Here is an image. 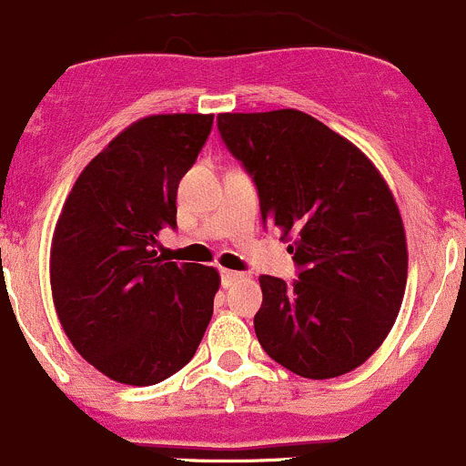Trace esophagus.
I'll use <instances>...</instances> for the list:
<instances>
[{"mask_svg": "<svg viewBox=\"0 0 466 466\" xmlns=\"http://www.w3.org/2000/svg\"><path fill=\"white\" fill-rule=\"evenodd\" d=\"M219 274H222V285L224 288H228V285L233 283V280H238L239 276V271H233V269H219Z\"/></svg>", "mask_w": 466, "mask_h": 466, "instance_id": "34e87169", "label": "esophagus"}]
</instances>
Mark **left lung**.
Listing matches in <instances>:
<instances>
[{
	"instance_id": "8db88e82",
	"label": "left lung",
	"mask_w": 466,
	"mask_h": 466,
	"mask_svg": "<svg viewBox=\"0 0 466 466\" xmlns=\"http://www.w3.org/2000/svg\"><path fill=\"white\" fill-rule=\"evenodd\" d=\"M218 128L256 183L262 222L294 238L299 279L260 276L258 342L303 379L349 374L388 338L408 280L388 183L353 142L301 110L222 113Z\"/></svg>"
}]
</instances>
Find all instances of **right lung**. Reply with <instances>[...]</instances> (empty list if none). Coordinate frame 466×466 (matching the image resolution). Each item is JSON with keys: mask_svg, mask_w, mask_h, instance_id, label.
Instances as JSON below:
<instances>
[{"mask_svg": "<svg viewBox=\"0 0 466 466\" xmlns=\"http://www.w3.org/2000/svg\"><path fill=\"white\" fill-rule=\"evenodd\" d=\"M213 115H149L78 174L52 239V294L72 347L108 379L156 385L195 356L213 317L218 269L163 262L160 228H177V190Z\"/></svg>", "mask_w": 466, "mask_h": 466, "instance_id": "right-lung-1", "label": "right lung"}]
</instances>
